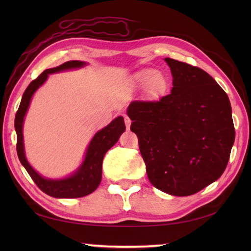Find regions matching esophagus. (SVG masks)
I'll list each match as a JSON object with an SVG mask.
<instances>
[{
  "label": "esophagus",
  "instance_id": "esophagus-1",
  "mask_svg": "<svg viewBox=\"0 0 251 251\" xmlns=\"http://www.w3.org/2000/svg\"><path fill=\"white\" fill-rule=\"evenodd\" d=\"M124 121H125V125H126V127L127 128H129V126H130V123H131V121H130V119L127 115H124Z\"/></svg>",
  "mask_w": 251,
  "mask_h": 251
}]
</instances>
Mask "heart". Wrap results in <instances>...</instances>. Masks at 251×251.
I'll return each instance as SVG.
<instances>
[{
	"label": "heart",
	"mask_w": 251,
	"mask_h": 251,
	"mask_svg": "<svg viewBox=\"0 0 251 251\" xmlns=\"http://www.w3.org/2000/svg\"><path fill=\"white\" fill-rule=\"evenodd\" d=\"M135 82L139 85H146L147 93L151 96L161 95L167 88V79L161 72H155L152 69H145L138 72L135 77Z\"/></svg>",
	"instance_id": "heart-1"
}]
</instances>
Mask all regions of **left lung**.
<instances>
[{
	"mask_svg": "<svg viewBox=\"0 0 251 251\" xmlns=\"http://www.w3.org/2000/svg\"><path fill=\"white\" fill-rule=\"evenodd\" d=\"M172 93L135 100L127 114L152 185L189 196L219 179L235 139L226 93L201 68L165 58Z\"/></svg>",
	"mask_w": 251,
	"mask_h": 251,
	"instance_id": "left-lung-1",
	"label": "left lung"
}]
</instances>
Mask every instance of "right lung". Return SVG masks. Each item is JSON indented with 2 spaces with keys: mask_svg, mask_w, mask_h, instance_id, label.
Wrapping results in <instances>:
<instances>
[{
  "mask_svg": "<svg viewBox=\"0 0 251 251\" xmlns=\"http://www.w3.org/2000/svg\"><path fill=\"white\" fill-rule=\"evenodd\" d=\"M83 65H85V63L82 61H67L59 67L47 69L44 72H42L39 76L29 84V86L25 90L18 111L16 112L15 116V128L16 132H17V154L20 163L24 165L30 177L34 181V183L39 186V189H41V191H43L47 195L59 197V199L83 197L90 194L98 188L101 181V174H102V162L104 154L115 145L120 136L126 128L124 119L122 116H119L112 121L108 126L104 127L103 129L98 131L89 143L86 156H85V161L81 168L69 178L61 180L44 179L30 166V164L25 159L24 151L23 124L32 95L46 81L49 74L67 70V69L79 68Z\"/></svg>",
  "mask_w": 251,
  "mask_h": 251,
  "instance_id": "obj_1",
  "label": "right lung"
}]
</instances>
